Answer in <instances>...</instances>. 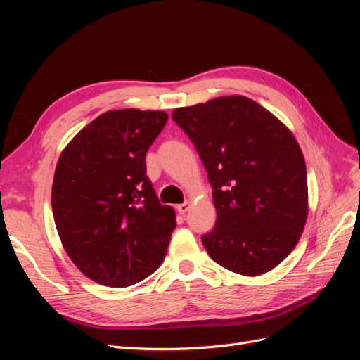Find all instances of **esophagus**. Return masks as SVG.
I'll return each mask as SVG.
<instances>
[{
	"mask_svg": "<svg viewBox=\"0 0 360 360\" xmlns=\"http://www.w3.org/2000/svg\"><path fill=\"white\" fill-rule=\"evenodd\" d=\"M189 209H191V204H189V202H183V204H179V205H177V212H179L180 214H184Z\"/></svg>",
	"mask_w": 360,
	"mask_h": 360,
	"instance_id": "esophagus-1",
	"label": "esophagus"
}]
</instances>
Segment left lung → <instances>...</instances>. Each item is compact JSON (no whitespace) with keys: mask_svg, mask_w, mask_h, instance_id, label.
<instances>
[{"mask_svg":"<svg viewBox=\"0 0 360 360\" xmlns=\"http://www.w3.org/2000/svg\"><path fill=\"white\" fill-rule=\"evenodd\" d=\"M172 120L197 148L213 189L216 224L201 238L207 254L243 276L275 269L308 217L307 165L291 130L238 94L177 108Z\"/></svg>","mask_w":360,"mask_h":360,"instance_id":"8db88e82","label":"left lung"}]
</instances>
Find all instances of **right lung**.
Returning <instances> with one entry per match:
<instances>
[{"label": "right lung", "instance_id": "1", "mask_svg": "<svg viewBox=\"0 0 360 360\" xmlns=\"http://www.w3.org/2000/svg\"><path fill=\"white\" fill-rule=\"evenodd\" d=\"M167 120L163 111H106L61 151L53 221L73 264L97 284L134 285L167 255L176 212L146 176L147 150Z\"/></svg>", "mask_w": 360, "mask_h": 360}]
</instances>
